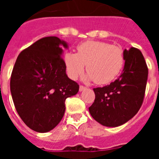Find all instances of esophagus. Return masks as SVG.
Wrapping results in <instances>:
<instances>
[{
    "label": "esophagus",
    "mask_w": 159,
    "mask_h": 159,
    "mask_svg": "<svg viewBox=\"0 0 159 159\" xmlns=\"http://www.w3.org/2000/svg\"><path fill=\"white\" fill-rule=\"evenodd\" d=\"M86 89V87L83 86V85H80V92H82V91H84V90Z\"/></svg>",
    "instance_id": "34e87169"
}]
</instances>
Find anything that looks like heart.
I'll return each mask as SVG.
<instances>
[{
  "label": "heart",
  "mask_w": 159,
  "mask_h": 159,
  "mask_svg": "<svg viewBox=\"0 0 159 159\" xmlns=\"http://www.w3.org/2000/svg\"><path fill=\"white\" fill-rule=\"evenodd\" d=\"M76 49L77 53L68 52L64 56L67 74L72 80L82 74L86 65V80L108 84L119 75L124 64L121 48L106 42L90 40L79 44Z\"/></svg>",
  "instance_id": "b5f03b06"
}]
</instances>
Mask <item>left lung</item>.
Instances as JSON below:
<instances>
[{"label": "left lung", "mask_w": 159, "mask_h": 159, "mask_svg": "<svg viewBox=\"0 0 159 159\" xmlns=\"http://www.w3.org/2000/svg\"><path fill=\"white\" fill-rule=\"evenodd\" d=\"M121 75L102 88H94L95 99L89 107L95 120L106 127H118L135 116L143 104L148 67L141 51L125 49Z\"/></svg>", "instance_id": "1"}]
</instances>
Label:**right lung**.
Here are the masks:
<instances>
[{"label":"right lung","mask_w":159,"mask_h":159,"mask_svg":"<svg viewBox=\"0 0 159 159\" xmlns=\"http://www.w3.org/2000/svg\"><path fill=\"white\" fill-rule=\"evenodd\" d=\"M63 45L57 36L37 40L20 53L10 79V91L18 115L29 128L48 132L59 124L65 100L80 86L66 74Z\"/></svg>","instance_id":"1"}]
</instances>
